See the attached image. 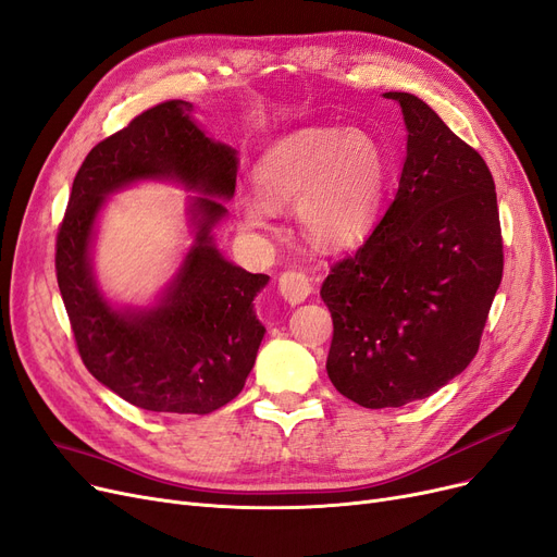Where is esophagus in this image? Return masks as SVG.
<instances>
[{"label": "esophagus", "mask_w": 557, "mask_h": 557, "mask_svg": "<svg viewBox=\"0 0 557 557\" xmlns=\"http://www.w3.org/2000/svg\"><path fill=\"white\" fill-rule=\"evenodd\" d=\"M278 293L287 304H301L313 295V278L301 270H287L278 276Z\"/></svg>", "instance_id": "obj_1"}]
</instances>
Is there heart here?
I'll list each match as a JSON object with an SVG mask.
<instances>
[{"instance_id": "1", "label": "heart", "mask_w": 557, "mask_h": 557, "mask_svg": "<svg viewBox=\"0 0 557 557\" xmlns=\"http://www.w3.org/2000/svg\"><path fill=\"white\" fill-rule=\"evenodd\" d=\"M388 181L384 148L359 129L310 127L267 148L253 169L256 194H242L247 231L274 228V210L295 206L299 226L322 247H347L380 214Z\"/></svg>"}]
</instances>
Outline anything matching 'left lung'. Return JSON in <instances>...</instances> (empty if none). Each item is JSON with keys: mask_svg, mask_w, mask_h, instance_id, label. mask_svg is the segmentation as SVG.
<instances>
[{"mask_svg": "<svg viewBox=\"0 0 557 557\" xmlns=\"http://www.w3.org/2000/svg\"><path fill=\"white\" fill-rule=\"evenodd\" d=\"M386 98L409 132L397 194L320 290L333 320L329 380L366 409L430 397L466 370L503 278L496 185L482 154L420 98Z\"/></svg>", "mask_w": 557, "mask_h": 557, "instance_id": "8db88e82", "label": "left lung"}]
</instances>
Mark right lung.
<instances>
[{
	"label": "right lung",
	"instance_id": "add662e5",
	"mask_svg": "<svg viewBox=\"0 0 557 557\" xmlns=\"http://www.w3.org/2000/svg\"><path fill=\"white\" fill-rule=\"evenodd\" d=\"M191 102L154 104L91 148L57 233V283L86 370L125 403L158 413H212L244 388L264 326L253 297L270 281L228 262L210 228L226 214L237 158L189 119ZM146 176L206 193L195 202L197 244L160 307L116 311L99 295L87 244L103 196Z\"/></svg>",
	"mask_w": 557,
	"mask_h": 557
}]
</instances>
